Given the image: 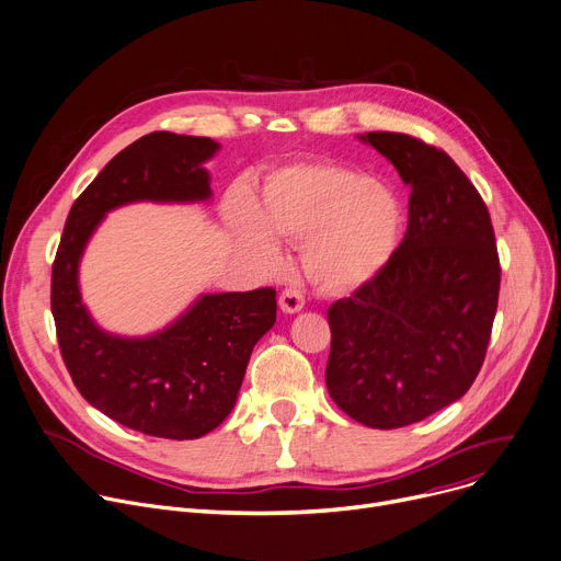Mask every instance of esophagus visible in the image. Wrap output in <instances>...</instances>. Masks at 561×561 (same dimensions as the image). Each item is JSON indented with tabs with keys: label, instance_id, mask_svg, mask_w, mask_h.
<instances>
[{
	"label": "esophagus",
	"instance_id": "1",
	"mask_svg": "<svg viewBox=\"0 0 561 561\" xmlns=\"http://www.w3.org/2000/svg\"><path fill=\"white\" fill-rule=\"evenodd\" d=\"M279 309L284 313H300L305 309V295L300 288H286L279 295Z\"/></svg>",
	"mask_w": 561,
	"mask_h": 561
}]
</instances>
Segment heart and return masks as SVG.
<instances>
[{"mask_svg":"<svg viewBox=\"0 0 561 561\" xmlns=\"http://www.w3.org/2000/svg\"><path fill=\"white\" fill-rule=\"evenodd\" d=\"M237 241L275 261L279 241L300 243V266L324 295H347L375 282L397 254L405 209L394 190L333 162L275 169L256 207L234 198L228 209Z\"/></svg>","mask_w":561,"mask_h":561,"instance_id":"1","label":"heart"}]
</instances>
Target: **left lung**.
<instances>
[{"label":"left lung","mask_w":561,"mask_h":561,"mask_svg":"<svg viewBox=\"0 0 561 561\" xmlns=\"http://www.w3.org/2000/svg\"><path fill=\"white\" fill-rule=\"evenodd\" d=\"M410 186L408 230L386 271L327 311L324 381L343 413L401 428L458 401L478 377L499 305L490 211L458 164L403 133H365Z\"/></svg>","instance_id":"left-lung-1"}]
</instances>
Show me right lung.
<instances>
[{
  "mask_svg": "<svg viewBox=\"0 0 561 561\" xmlns=\"http://www.w3.org/2000/svg\"><path fill=\"white\" fill-rule=\"evenodd\" d=\"M220 144L175 133L144 135L112 158L71 205L51 271V313L73 386L133 431L196 439L237 403L252 347L277 318V293H203L171 324L119 335L90 316L79 266L105 214L130 203H207L209 162Z\"/></svg>",
  "mask_w": 561,
  "mask_h": 561,
  "instance_id": "obj_1",
  "label": "right lung"
}]
</instances>
